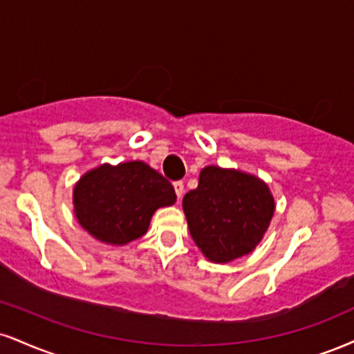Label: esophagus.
Listing matches in <instances>:
<instances>
[{
	"label": "esophagus",
	"instance_id": "esophagus-1",
	"mask_svg": "<svg viewBox=\"0 0 354 354\" xmlns=\"http://www.w3.org/2000/svg\"><path fill=\"white\" fill-rule=\"evenodd\" d=\"M173 186H174V191H176L178 199H181L183 193H185V185H183V181H174Z\"/></svg>",
	"mask_w": 354,
	"mask_h": 354
}]
</instances>
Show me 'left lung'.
I'll use <instances>...</instances> for the list:
<instances>
[{
    "instance_id": "1",
    "label": "left lung",
    "mask_w": 354,
    "mask_h": 354,
    "mask_svg": "<svg viewBox=\"0 0 354 354\" xmlns=\"http://www.w3.org/2000/svg\"><path fill=\"white\" fill-rule=\"evenodd\" d=\"M274 207L261 180L218 166H206L198 188L183 198L191 237L212 262L249 254L269 227Z\"/></svg>"
}]
</instances>
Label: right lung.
Here are the masks:
<instances>
[{
	"mask_svg": "<svg viewBox=\"0 0 354 354\" xmlns=\"http://www.w3.org/2000/svg\"><path fill=\"white\" fill-rule=\"evenodd\" d=\"M174 201L171 183L142 161L92 169L74 189L80 225L95 239L113 245L142 237L153 212Z\"/></svg>",
	"mask_w": 354,
	"mask_h": 354,
	"instance_id": "1",
	"label": "right lung"
}]
</instances>
